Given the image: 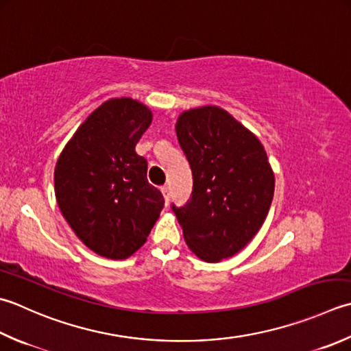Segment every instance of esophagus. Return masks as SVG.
Wrapping results in <instances>:
<instances>
[{
  "label": "esophagus",
  "mask_w": 351,
  "mask_h": 351,
  "mask_svg": "<svg viewBox=\"0 0 351 351\" xmlns=\"http://www.w3.org/2000/svg\"><path fill=\"white\" fill-rule=\"evenodd\" d=\"M161 193H162V196H164V201H166V205H167V202H169V196H170V191H169V187H167V185H162V187H161Z\"/></svg>",
  "instance_id": "34e87169"
}]
</instances>
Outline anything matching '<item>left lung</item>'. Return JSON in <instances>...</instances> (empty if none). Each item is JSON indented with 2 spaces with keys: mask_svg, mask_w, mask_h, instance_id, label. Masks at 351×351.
<instances>
[{
  "mask_svg": "<svg viewBox=\"0 0 351 351\" xmlns=\"http://www.w3.org/2000/svg\"><path fill=\"white\" fill-rule=\"evenodd\" d=\"M176 136L193 173V191L171 205L190 251L204 262L232 257L257 234L269 211L276 178L263 144L225 109H187Z\"/></svg>",
  "mask_w": 351,
  "mask_h": 351,
  "instance_id": "left-lung-1",
  "label": "left lung"
}]
</instances>
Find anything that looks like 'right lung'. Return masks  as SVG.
<instances>
[{
    "mask_svg": "<svg viewBox=\"0 0 351 351\" xmlns=\"http://www.w3.org/2000/svg\"><path fill=\"white\" fill-rule=\"evenodd\" d=\"M152 111L130 97L103 101L86 117L54 167L62 216L89 250L123 260L138 251L164 207L147 182V161L135 152Z\"/></svg>",
    "mask_w": 351,
    "mask_h": 351,
    "instance_id": "add662e5",
    "label": "right lung"
}]
</instances>
